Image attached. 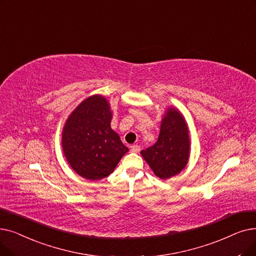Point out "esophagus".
Returning a JSON list of instances; mask_svg holds the SVG:
<instances>
[{"instance_id":"1","label":"esophagus","mask_w":256,"mask_h":256,"mask_svg":"<svg viewBox=\"0 0 256 256\" xmlns=\"http://www.w3.org/2000/svg\"><path fill=\"white\" fill-rule=\"evenodd\" d=\"M130 152H140V146H137V144H135V146H130Z\"/></svg>"}]
</instances>
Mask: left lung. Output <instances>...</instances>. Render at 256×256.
<instances>
[{"mask_svg": "<svg viewBox=\"0 0 256 256\" xmlns=\"http://www.w3.org/2000/svg\"><path fill=\"white\" fill-rule=\"evenodd\" d=\"M154 174L162 180L180 174L190 156V139L187 122L179 110L170 106L164 113L160 134L154 146L141 150Z\"/></svg>", "mask_w": 256, "mask_h": 256, "instance_id": "obj_1", "label": "left lung"}]
</instances>
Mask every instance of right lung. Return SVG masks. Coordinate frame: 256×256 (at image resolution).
Segmentation results:
<instances>
[{
  "label": "right lung",
  "mask_w": 256,
  "mask_h": 256,
  "mask_svg": "<svg viewBox=\"0 0 256 256\" xmlns=\"http://www.w3.org/2000/svg\"><path fill=\"white\" fill-rule=\"evenodd\" d=\"M113 113L102 95L86 98L66 120L62 148L72 170L86 180L112 174L128 148L110 128Z\"/></svg>",
  "instance_id": "obj_1"
}]
</instances>
